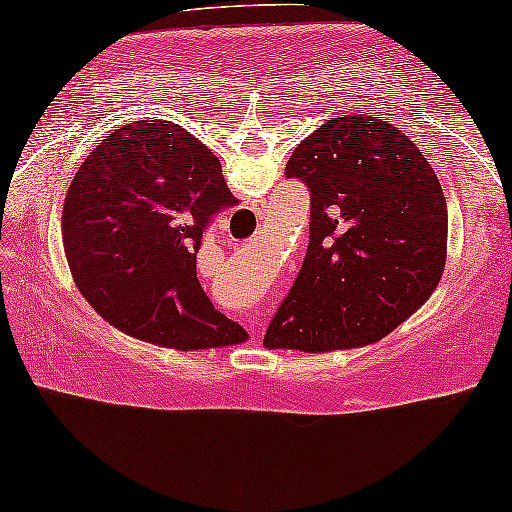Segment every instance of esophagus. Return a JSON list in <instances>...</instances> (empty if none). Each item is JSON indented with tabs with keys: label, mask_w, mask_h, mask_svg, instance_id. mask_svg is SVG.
<instances>
[{
	"label": "esophagus",
	"mask_w": 512,
	"mask_h": 512,
	"mask_svg": "<svg viewBox=\"0 0 512 512\" xmlns=\"http://www.w3.org/2000/svg\"><path fill=\"white\" fill-rule=\"evenodd\" d=\"M265 212H267V206H263L261 215H265ZM247 322H249V332H251V336H254V341H256V327L261 325V313H258V311H249Z\"/></svg>",
	"instance_id": "esophagus-1"
}]
</instances>
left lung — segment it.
I'll return each instance as SVG.
<instances>
[{
	"label": "left lung",
	"instance_id": "1",
	"mask_svg": "<svg viewBox=\"0 0 512 512\" xmlns=\"http://www.w3.org/2000/svg\"><path fill=\"white\" fill-rule=\"evenodd\" d=\"M286 174L309 185V249L263 345L316 355L377 343L442 281L448 210L435 169L403 130L359 112L313 130Z\"/></svg>",
	"mask_w": 512,
	"mask_h": 512
}]
</instances>
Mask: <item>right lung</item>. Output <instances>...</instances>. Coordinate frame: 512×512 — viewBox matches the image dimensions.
<instances>
[{"mask_svg":"<svg viewBox=\"0 0 512 512\" xmlns=\"http://www.w3.org/2000/svg\"><path fill=\"white\" fill-rule=\"evenodd\" d=\"M233 206L210 148L169 121L114 130L82 162L61 212L75 286L109 325L174 350L247 341L196 279L210 217Z\"/></svg>","mask_w":512,"mask_h":512,"instance_id":"1","label":"right lung"}]
</instances>
